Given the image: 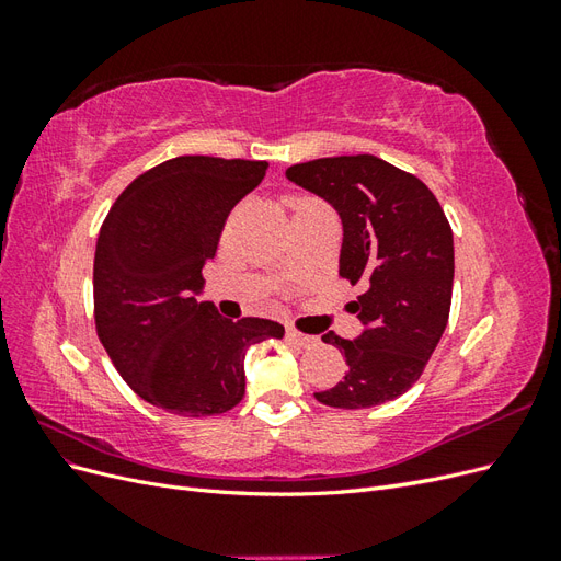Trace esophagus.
<instances>
[{"label":"esophagus","mask_w":561,"mask_h":561,"mask_svg":"<svg viewBox=\"0 0 561 561\" xmlns=\"http://www.w3.org/2000/svg\"><path fill=\"white\" fill-rule=\"evenodd\" d=\"M287 339H290V342H295V344L301 346V348H313V346H318V336L301 334V332H297V330H287Z\"/></svg>","instance_id":"obj_1"}]
</instances>
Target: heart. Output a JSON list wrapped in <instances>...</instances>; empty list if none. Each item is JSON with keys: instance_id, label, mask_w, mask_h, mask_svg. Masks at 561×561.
<instances>
[{"instance_id": "obj_1", "label": "heart", "mask_w": 561, "mask_h": 561, "mask_svg": "<svg viewBox=\"0 0 561 561\" xmlns=\"http://www.w3.org/2000/svg\"><path fill=\"white\" fill-rule=\"evenodd\" d=\"M290 203H293V213L295 215L307 213V210H316V208H325V203H322L316 196H295Z\"/></svg>"}]
</instances>
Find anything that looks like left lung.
<instances>
[{
    "label": "left lung",
    "instance_id": "8db88e82",
    "mask_svg": "<svg viewBox=\"0 0 561 561\" xmlns=\"http://www.w3.org/2000/svg\"><path fill=\"white\" fill-rule=\"evenodd\" d=\"M285 175L342 217L339 276L365 285L348 304L363 334H322L348 369L316 400L363 410L400 398L419 381L449 320L454 236L443 206L419 178L371 154L297 163Z\"/></svg>",
    "mask_w": 561,
    "mask_h": 561
}]
</instances>
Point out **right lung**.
Segmentation results:
<instances>
[{
  "label": "right lung",
  "instance_id": "add662e5",
  "mask_svg": "<svg viewBox=\"0 0 561 561\" xmlns=\"http://www.w3.org/2000/svg\"><path fill=\"white\" fill-rule=\"evenodd\" d=\"M266 168L217 157L163 161L126 186L100 227L95 330L118 375L159 410L229 412L245 393V351L285 334L280 322H233L213 301H196L231 208Z\"/></svg>",
  "mask_w": 561,
  "mask_h": 561
}]
</instances>
